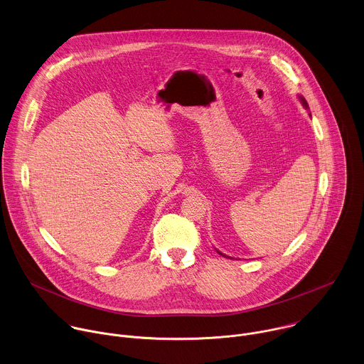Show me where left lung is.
<instances>
[{
	"instance_id": "8db88e82",
	"label": "left lung",
	"mask_w": 364,
	"mask_h": 364,
	"mask_svg": "<svg viewBox=\"0 0 364 364\" xmlns=\"http://www.w3.org/2000/svg\"><path fill=\"white\" fill-rule=\"evenodd\" d=\"M299 97H301V102H302V103H304V106H305V107H306V109H309V106H308V103H306V100H305V97H302V96H299ZM221 255H223V254H221Z\"/></svg>"
}]
</instances>
